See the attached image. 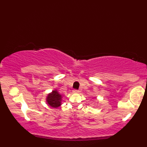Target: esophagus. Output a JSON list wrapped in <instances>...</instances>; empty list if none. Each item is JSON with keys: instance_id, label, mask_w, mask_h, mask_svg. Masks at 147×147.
I'll use <instances>...</instances> for the list:
<instances>
[{"instance_id": "obj_1", "label": "esophagus", "mask_w": 147, "mask_h": 147, "mask_svg": "<svg viewBox=\"0 0 147 147\" xmlns=\"http://www.w3.org/2000/svg\"><path fill=\"white\" fill-rule=\"evenodd\" d=\"M73 92L74 93H78L79 92V90H74L73 91Z\"/></svg>"}]
</instances>
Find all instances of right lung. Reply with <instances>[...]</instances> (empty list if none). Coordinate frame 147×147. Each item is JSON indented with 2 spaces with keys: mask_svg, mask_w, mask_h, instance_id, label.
<instances>
[{
  "mask_svg": "<svg viewBox=\"0 0 147 147\" xmlns=\"http://www.w3.org/2000/svg\"><path fill=\"white\" fill-rule=\"evenodd\" d=\"M47 101L51 107L57 108L61 105V95L57 92V90H54L48 95Z\"/></svg>",
  "mask_w": 147,
  "mask_h": 147,
  "instance_id": "1",
  "label": "right lung"
}]
</instances>
